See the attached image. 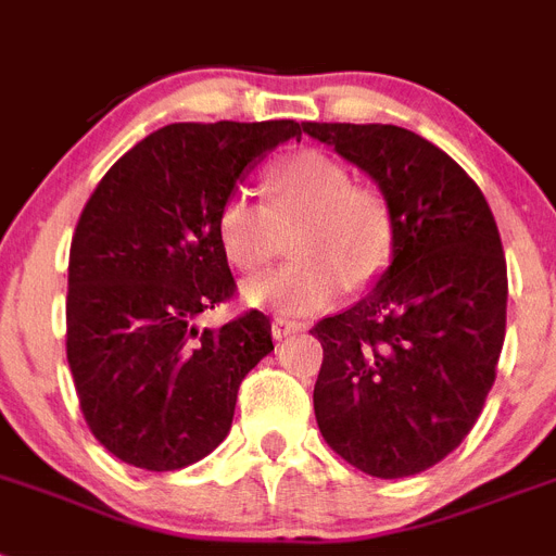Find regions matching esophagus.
I'll return each instance as SVG.
<instances>
[{
  "mask_svg": "<svg viewBox=\"0 0 556 556\" xmlns=\"http://www.w3.org/2000/svg\"><path fill=\"white\" fill-rule=\"evenodd\" d=\"M302 330H305V321H300V319L274 316V321H270V333H274V339H286V336L302 333Z\"/></svg>",
  "mask_w": 556,
  "mask_h": 556,
  "instance_id": "esophagus-1",
  "label": "esophagus"
}]
</instances>
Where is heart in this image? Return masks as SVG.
<instances>
[{"mask_svg": "<svg viewBox=\"0 0 556 556\" xmlns=\"http://www.w3.org/2000/svg\"><path fill=\"white\" fill-rule=\"evenodd\" d=\"M265 203L235 191L217 208L214 235L240 274H260L291 235V265L254 279L242 300L277 314L305 316L333 305L350 286H367L390 265L395 214L376 184L321 149H300L265 169Z\"/></svg>", "mask_w": 556, "mask_h": 556, "instance_id": "heart-1", "label": "heart"}]
</instances>
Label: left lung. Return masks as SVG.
I'll return each instance as SVG.
<instances>
[{
	"label": "left lung",
	"mask_w": 556,
	"mask_h": 556,
	"mask_svg": "<svg viewBox=\"0 0 556 556\" xmlns=\"http://www.w3.org/2000/svg\"><path fill=\"white\" fill-rule=\"evenodd\" d=\"M379 184L395 251L365 300L316 321L314 413L339 458L372 478L444 460L478 421L506 336V256L483 191L393 124H302Z\"/></svg>",
	"instance_id": "1"
}]
</instances>
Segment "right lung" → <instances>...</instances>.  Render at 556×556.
Listing matches in <instances>:
<instances>
[{
    "instance_id": "add662e5",
    "label": "right lung",
    "mask_w": 556,
    "mask_h": 556,
    "mask_svg": "<svg viewBox=\"0 0 556 556\" xmlns=\"http://www.w3.org/2000/svg\"><path fill=\"white\" fill-rule=\"evenodd\" d=\"M300 135L296 121L169 124L87 200L70 245L67 362L84 421L124 464L175 472L228 435L237 390L274 342L260 311L194 328L237 291L214 217L256 157Z\"/></svg>"
}]
</instances>
